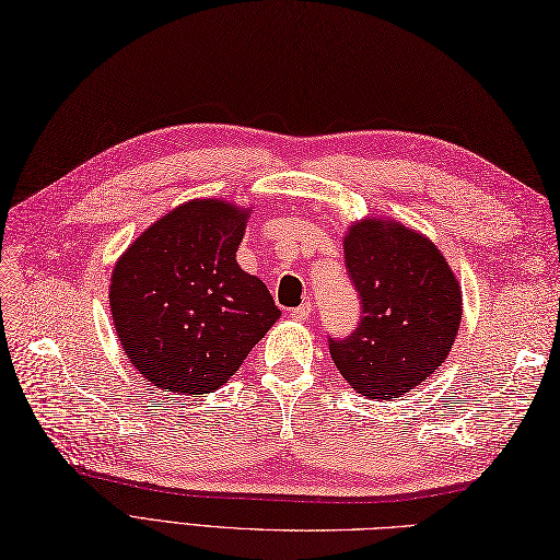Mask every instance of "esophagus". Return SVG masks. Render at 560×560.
Listing matches in <instances>:
<instances>
[{
  "label": "esophagus",
  "mask_w": 560,
  "mask_h": 560,
  "mask_svg": "<svg viewBox=\"0 0 560 560\" xmlns=\"http://www.w3.org/2000/svg\"><path fill=\"white\" fill-rule=\"evenodd\" d=\"M311 313H313V306L306 301V303H301V306L292 308V311H290V317L296 319V322H306V319L311 317Z\"/></svg>",
  "instance_id": "obj_1"
}]
</instances>
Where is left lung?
<instances>
[{
    "instance_id": "obj_1",
    "label": "left lung",
    "mask_w": 560,
    "mask_h": 560,
    "mask_svg": "<svg viewBox=\"0 0 560 560\" xmlns=\"http://www.w3.org/2000/svg\"><path fill=\"white\" fill-rule=\"evenodd\" d=\"M343 254L362 317L350 336L329 338L331 360L369 399L411 393L453 348L463 319L460 282L430 238L393 219L352 224Z\"/></svg>"
}]
</instances>
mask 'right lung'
Masks as SVG:
<instances>
[{
	"label": "right lung",
	"mask_w": 560,
	"mask_h": 560,
	"mask_svg": "<svg viewBox=\"0 0 560 560\" xmlns=\"http://www.w3.org/2000/svg\"><path fill=\"white\" fill-rule=\"evenodd\" d=\"M247 217L226 200H189L114 266L116 336L138 374L163 393H214L280 317L268 287L235 261Z\"/></svg>",
	"instance_id": "1"
}]
</instances>
